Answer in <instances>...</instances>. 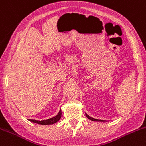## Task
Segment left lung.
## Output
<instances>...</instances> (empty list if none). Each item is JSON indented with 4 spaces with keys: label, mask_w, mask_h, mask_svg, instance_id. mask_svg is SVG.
Listing matches in <instances>:
<instances>
[{
    "label": "left lung",
    "mask_w": 146,
    "mask_h": 146,
    "mask_svg": "<svg viewBox=\"0 0 146 146\" xmlns=\"http://www.w3.org/2000/svg\"><path fill=\"white\" fill-rule=\"evenodd\" d=\"M86 117H88V119H89L90 120H91V121H103V120L96 119H94V118H92V117H89V116H88V115H86Z\"/></svg>",
    "instance_id": "1"
}]
</instances>
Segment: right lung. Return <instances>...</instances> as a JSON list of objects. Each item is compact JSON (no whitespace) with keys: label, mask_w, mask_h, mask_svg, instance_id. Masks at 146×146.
Listing matches in <instances>:
<instances>
[{"label":"right lung","mask_w":146,"mask_h":146,"mask_svg":"<svg viewBox=\"0 0 146 146\" xmlns=\"http://www.w3.org/2000/svg\"><path fill=\"white\" fill-rule=\"evenodd\" d=\"M61 115H62V112L61 110H60L59 113L58 114V115H56L54 117L48 119L46 120H43V121H37V120L34 119H29L30 121L34 123H36V124H41V125H47V124H53L55 123H56L57 121H58L60 120V119L61 118Z\"/></svg>","instance_id":"1"}]
</instances>
